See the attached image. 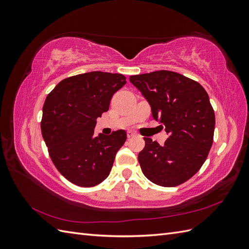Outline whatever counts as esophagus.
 I'll return each instance as SVG.
<instances>
[{
	"instance_id": "34e87169",
	"label": "esophagus",
	"mask_w": 249,
	"mask_h": 249,
	"mask_svg": "<svg viewBox=\"0 0 249 249\" xmlns=\"http://www.w3.org/2000/svg\"><path fill=\"white\" fill-rule=\"evenodd\" d=\"M126 136H127V138H133V137L136 136V134H135V133L132 132V131H127Z\"/></svg>"
}]
</instances>
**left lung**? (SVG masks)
<instances>
[{
  "mask_svg": "<svg viewBox=\"0 0 249 249\" xmlns=\"http://www.w3.org/2000/svg\"><path fill=\"white\" fill-rule=\"evenodd\" d=\"M130 82L169 135L164 145L144 138L138 155L143 175L163 187L185 183L200 169L213 144L215 113L207 91L198 82L169 71L131 76Z\"/></svg>",
  "mask_w": 249,
  "mask_h": 249,
  "instance_id": "left-lung-1",
  "label": "left lung"
}]
</instances>
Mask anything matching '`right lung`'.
Masks as SVG:
<instances>
[{
    "label": "right lung",
    "instance_id": "obj_1",
    "mask_svg": "<svg viewBox=\"0 0 249 249\" xmlns=\"http://www.w3.org/2000/svg\"><path fill=\"white\" fill-rule=\"evenodd\" d=\"M125 83L124 74L90 71L62 80L48 94L41 134L53 163L72 184L93 187L109 176L126 133L94 136V127Z\"/></svg>",
    "mask_w": 249,
    "mask_h": 249
}]
</instances>
